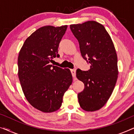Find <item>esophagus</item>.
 Listing matches in <instances>:
<instances>
[{
    "mask_svg": "<svg viewBox=\"0 0 134 134\" xmlns=\"http://www.w3.org/2000/svg\"><path fill=\"white\" fill-rule=\"evenodd\" d=\"M71 74L72 75L73 77H76V70H75V69H71Z\"/></svg>",
    "mask_w": 134,
    "mask_h": 134,
    "instance_id": "34e87169",
    "label": "esophagus"
}]
</instances>
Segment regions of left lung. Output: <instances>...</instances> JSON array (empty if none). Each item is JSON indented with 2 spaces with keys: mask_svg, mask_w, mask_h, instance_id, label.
<instances>
[{
  "mask_svg": "<svg viewBox=\"0 0 134 134\" xmlns=\"http://www.w3.org/2000/svg\"><path fill=\"white\" fill-rule=\"evenodd\" d=\"M73 35L79 43L84 59L89 57L90 69H78L76 77L85 88L78 94L80 107L87 111L99 110L108 101L118 79V58L109 33L101 24L89 21L70 25Z\"/></svg>",
  "mask_w": 134,
  "mask_h": 134,
  "instance_id": "1",
  "label": "left lung"
}]
</instances>
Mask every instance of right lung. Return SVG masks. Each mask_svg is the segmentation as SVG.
<instances>
[{
    "label": "right lung",
    "mask_w": 134,
    "mask_h": 134,
    "mask_svg": "<svg viewBox=\"0 0 134 134\" xmlns=\"http://www.w3.org/2000/svg\"><path fill=\"white\" fill-rule=\"evenodd\" d=\"M68 25L40 27L25 40L18 58V77L25 98L45 113L57 111L72 82L69 69L50 65Z\"/></svg>",
    "instance_id": "right-lung-1"
}]
</instances>
